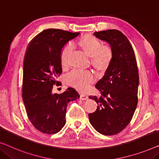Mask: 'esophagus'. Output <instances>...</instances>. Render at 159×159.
Segmentation results:
<instances>
[{"label":"esophagus","mask_w":159,"mask_h":159,"mask_svg":"<svg viewBox=\"0 0 159 159\" xmlns=\"http://www.w3.org/2000/svg\"><path fill=\"white\" fill-rule=\"evenodd\" d=\"M87 98H88V97L86 95H84V94H81V95H80V99L82 100H87Z\"/></svg>","instance_id":"esophagus-1"}]
</instances>
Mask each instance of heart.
<instances>
[{
	"label": "heart",
	"mask_w": 159,
	"mask_h": 159,
	"mask_svg": "<svg viewBox=\"0 0 159 159\" xmlns=\"http://www.w3.org/2000/svg\"><path fill=\"white\" fill-rule=\"evenodd\" d=\"M80 45L89 56L92 57L91 63L99 70H105L111 62L112 52L110 47L104 46L95 36L86 35L80 40ZM74 49L72 42L66 43L61 54L62 65H66L69 57ZM93 73L89 70H74L66 77L67 83L80 91H86L94 80Z\"/></svg>",
	"instance_id": "obj_1"
}]
</instances>
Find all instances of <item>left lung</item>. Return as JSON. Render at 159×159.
<instances>
[{"instance_id":"8db88e82","label":"left lung","mask_w":159,"mask_h":159,"mask_svg":"<svg viewBox=\"0 0 159 159\" xmlns=\"http://www.w3.org/2000/svg\"><path fill=\"white\" fill-rule=\"evenodd\" d=\"M110 45L111 62L95 87L100 96L89 98L98 103L95 112L89 114L91 125L101 134L113 135L126 128L138 104L139 77L135 54L127 37L118 30L94 33Z\"/></svg>"}]
</instances>
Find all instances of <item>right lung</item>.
<instances>
[{
    "label": "right lung",
    "instance_id": "add662e5",
    "mask_svg": "<svg viewBox=\"0 0 159 159\" xmlns=\"http://www.w3.org/2000/svg\"><path fill=\"white\" fill-rule=\"evenodd\" d=\"M80 33L49 29L43 30L29 43L23 72L22 98L29 120L41 133L54 134L66 123V106L80 95L72 87L61 94L52 93L62 72V48Z\"/></svg>",
    "mask_w": 159,
    "mask_h": 159
}]
</instances>
